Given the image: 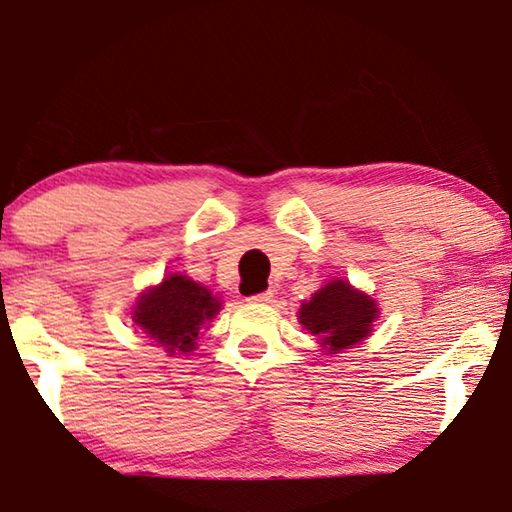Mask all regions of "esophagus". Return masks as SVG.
<instances>
[{
	"label": "esophagus",
	"instance_id": "34e87169",
	"mask_svg": "<svg viewBox=\"0 0 512 512\" xmlns=\"http://www.w3.org/2000/svg\"><path fill=\"white\" fill-rule=\"evenodd\" d=\"M271 297H274V293H271V290H264V293L250 295L248 302H252V304H267V302H271Z\"/></svg>",
	"mask_w": 512,
	"mask_h": 512
}]
</instances>
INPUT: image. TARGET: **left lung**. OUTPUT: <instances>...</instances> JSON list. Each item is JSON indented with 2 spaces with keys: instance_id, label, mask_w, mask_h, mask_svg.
I'll return each instance as SVG.
<instances>
[{
  "instance_id": "left-lung-1",
  "label": "left lung",
  "mask_w": 512,
  "mask_h": 512,
  "mask_svg": "<svg viewBox=\"0 0 512 512\" xmlns=\"http://www.w3.org/2000/svg\"><path fill=\"white\" fill-rule=\"evenodd\" d=\"M380 307L371 295L354 288L347 278H331L300 304L297 321L304 331L316 335L326 354H338L373 333Z\"/></svg>"
}]
</instances>
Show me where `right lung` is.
<instances>
[{
	"label": "right lung",
	"instance_id": "add662e5",
	"mask_svg": "<svg viewBox=\"0 0 512 512\" xmlns=\"http://www.w3.org/2000/svg\"><path fill=\"white\" fill-rule=\"evenodd\" d=\"M219 309L222 300L210 288L186 274H170L158 286L141 290L132 304V321L167 357H177L198 347Z\"/></svg>",
	"mask_w": 512,
	"mask_h": 512
}]
</instances>
